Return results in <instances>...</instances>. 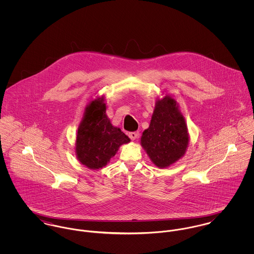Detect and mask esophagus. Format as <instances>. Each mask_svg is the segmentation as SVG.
Wrapping results in <instances>:
<instances>
[{"instance_id":"obj_1","label":"esophagus","mask_w":254,"mask_h":254,"mask_svg":"<svg viewBox=\"0 0 254 254\" xmlns=\"http://www.w3.org/2000/svg\"><path fill=\"white\" fill-rule=\"evenodd\" d=\"M138 135H139V133L138 132H130L129 134H128V136H129V138L131 139V140H136L137 139V137H138Z\"/></svg>"}]
</instances>
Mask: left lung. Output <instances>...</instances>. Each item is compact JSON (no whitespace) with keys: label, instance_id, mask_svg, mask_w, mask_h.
I'll return each mask as SVG.
<instances>
[{"label":"left lung","instance_id":"8db88e82","mask_svg":"<svg viewBox=\"0 0 254 254\" xmlns=\"http://www.w3.org/2000/svg\"><path fill=\"white\" fill-rule=\"evenodd\" d=\"M141 143L151 161L160 168L171 165L183 156L189 143V134L173 99L166 96L156 103Z\"/></svg>","mask_w":254,"mask_h":254}]
</instances>
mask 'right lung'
<instances>
[{
  "mask_svg": "<svg viewBox=\"0 0 254 254\" xmlns=\"http://www.w3.org/2000/svg\"><path fill=\"white\" fill-rule=\"evenodd\" d=\"M129 142L119 128L111 125L102 101H93L86 108L76 139V154L82 164L91 169L102 168L120 145Z\"/></svg>",
  "mask_w": 254,
  "mask_h": 254,
  "instance_id": "1",
  "label": "right lung"
}]
</instances>
